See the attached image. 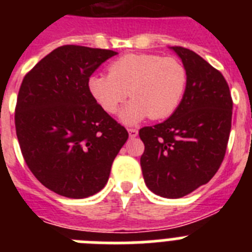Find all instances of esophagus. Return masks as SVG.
<instances>
[{
    "instance_id": "34e87169",
    "label": "esophagus",
    "mask_w": 252,
    "mask_h": 252,
    "mask_svg": "<svg viewBox=\"0 0 252 252\" xmlns=\"http://www.w3.org/2000/svg\"><path fill=\"white\" fill-rule=\"evenodd\" d=\"M127 131H128V135H130L131 139H135V137L139 135V131H137L136 128H127Z\"/></svg>"
}]
</instances>
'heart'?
Here are the masks:
<instances>
[{"mask_svg":"<svg viewBox=\"0 0 252 252\" xmlns=\"http://www.w3.org/2000/svg\"><path fill=\"white\" fill-rule=\"evenodd\" d=\"M188 84L184 64L175 58L158 54H128L108 66V75L88 79V90L107 113H115L130 97L132 101L120 113L126 125L150 117L165 119L180 104Z\"/></svg>","mask_w":252,"mask_h":252,"instance_id":"1","label":"heart"}]
</instances>
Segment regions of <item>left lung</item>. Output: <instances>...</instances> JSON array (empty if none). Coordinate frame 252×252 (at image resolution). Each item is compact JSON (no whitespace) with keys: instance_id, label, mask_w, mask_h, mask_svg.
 Returning <instances> with one entry per match:
<instances>
[{"instance_id":"1","label":"left lung","mask_w":252,"mask_h":252,"mask_svg":"<svg viewBox=\"0 0 252 252\" xmlns=\"http://www.w3.org/2000/svg\"><path fill=\"white\" fill-rule=\"evenodd\" d=\"M188 73L183 99L161 124L139 131L142 175L151 192L182 198L208 183L221 166L232 121V98L221 72L194 51L170 46Z\"/></svg>"}]
</instances>
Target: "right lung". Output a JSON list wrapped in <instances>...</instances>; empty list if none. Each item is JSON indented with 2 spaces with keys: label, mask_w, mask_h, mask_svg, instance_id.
I'll return each instance as SVG.
<instances>
[{
  "label": "right lung",
  "mask_w": 252,
  "mask_h": 252,
  "mask_svg": "<svg viewBox=\"0 0 252 252\" xmlns=\"http://www.w3.org/2000/svg\"><path fill=\"white\" fill-rule=\"evenodd\" d=\"M117 53L64 45L25 75L15 110L22 157L40 183L66 198L91 197L108 182L128 133L97 103L88 79Z\"/></svg>",
  "instance_id": "obj_1"
}]
</instances>
